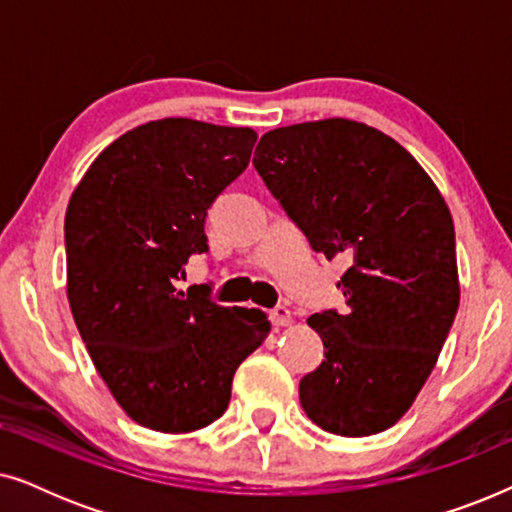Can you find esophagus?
Returning <instances> with one entry per match:
<instances>
[{
    "label": "esophagus",
    "mask_w": 512,
    "mask_h": 512,
    "mask_svg": "<svg viewBox=\"0 0 512 512\" xmlns=\"http://www.w3.org/2000/svg\"><path fill=\"white\" fill-rule=\"evenodd\" d=\"M270 319H272V324H275L277 328H284V326H291L293 324V314H291L289 307H284V305L275 307V310L270 312Z\"/></svg>",
    "instance_id": "34e87169"
}]
</instances>
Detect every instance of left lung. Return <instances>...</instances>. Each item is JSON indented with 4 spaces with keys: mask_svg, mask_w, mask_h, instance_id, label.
I'll return each instance as SVG.
<instances>
[{
    "mask_svg": "<svg viewBox=\"0 0 512 512\" xmlns=\"http://www.w3.org/2000/svg\"><path fill=\"white\" fill-rule=\"evenodd\" d=\"M254 165L326 258L345 254L347 310L312 314L326 359L300 405L335 436L387 431L415 403L459 310L450 207L382 130L324 118L265 132Z\"/></svg>",
    "mask_w": 512,
    "mask_h": 512,
    "instance_id": "left-lung-1",
    "label": "left lung"
}]
</instances>
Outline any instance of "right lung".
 Returning a JSON list of instances; mask_svg holds the SVG:
<instances>
[{"label": "right lung", "instance_id": "obj_1", "mask_svg": "<svg viewBox=\"0 0 512 512\" xmlns=\"http://www.w3.org/2000/svg\"><path fill=\"white\" fill-rule=\"evenodd\" d=\"M256 130L160 118L93 160L65 214L67 300L97 373L125 415L188 433L228 408L240 363L270 333L256 307L177 289L207 251L205 216L249 165Z\"/></svg>", "mask_w": 512, "mask_h": 512}]
</instances>
